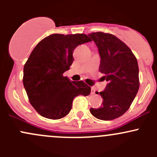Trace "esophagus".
<instances>
[{
    "instance_id": "obj_1",
    "label": "esophagus",
    "mask_w": 157,
    "mask_h": 157,
    "mask_svg": "<svg viewBox=\"0 0 157 157\" xmlns=\"http://www.w3.org/2000/svg\"><path fill=\"white\" fill-rule=\"evenodd\" d=\"M96 93V90L94 88H92L91 90V94H95Z\"/></svg>"
}]
</instances>
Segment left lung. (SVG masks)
<instances>
[{
    "mask_svg": "<svg viewBox=\"0 0 157 157\" xmlns=\"http://www.w3.org/2000/svg\"><path fill=\"white\" fill-rule=\"evenodd\" d=\"M95 42L100 56L99 71L107 81L99 92L102 106L90 109V113L103 121L121 116L129 109L139 90V68L137 58L122 41L102 32L88 35ZM98 94V93H97Z\"/></svg>",
    "mask_w": 157,
    "mask_h": 157,
    "instance_id": "left-lung-1",
    "label": "left lung"
}]
</instances>
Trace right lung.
Wrapping results in <instances>:
<instances>
[{"instance_id":"add662e5","label":"right lung","mask_w":157,"mask_h":157,"mask_svg":"<svg viewBox=\"0 0 157 157\" xmlns=\"http://www.w3.org/2000/svg\"><path fill=\"white\" fill-rule=\"evenodd\" d=\"M86 34H52L37 44L23 67V86L33 107L42 116L59 119L72 108L74 98L88 96L90 86L63 74L74 61L79 45L91 42Z\"/></svg>"}]
</instances>
